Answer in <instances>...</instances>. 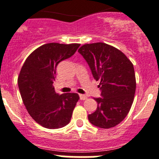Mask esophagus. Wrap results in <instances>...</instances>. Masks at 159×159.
Here are the masks:
<instances>
[{"instance_id":"esophagus-1","label":"esophagus","mask_w":159,"mask_h":159,"mask_svg":"<svg viewBox=\"0 0 159 159\" xmlns=\"http://www.w3.org/2000/svg\"><path fill=\"white\" fill-rule=\"evenodd\" d=\"M80 98L81 100H85V99H88V96L86 95H83V94H80Z\"/></svg>"}]
</instances>
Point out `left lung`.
<instances>
[{"instance_id":"1","label":"left lung","mask_w":159,"mask_h":159,"mask_svg":"<svg viewBox=\"0 0 159 159\" xmlns=\"http://www.w3.org/2000/svg\"><path fill=\"white\" fill-rule=\"evenodd\" d=\"M78 52L86 60L95 80H99L102 98L95 99L97 109L88 115L90 123L100 128L116 127L127 116L136 88L133 64L127 56L107 43H86Z\"/></svg>"}]
</instances>
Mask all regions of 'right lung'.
<instances>
[{"mask_svg": "<svg viewBox=\"0 0 159 159\" xmlns=\"http://www.w3.org/2000/svg\"><path fill=\"white\" fill-rule=\"evenodd\" d=\"M80 45L43 44L29 55L20 71L18 87L24 104L31 117L45 128L66 126L80 99L77 93L59 95L53 86L58 64L74 55Z\"/></svg>", "mask_w": 159, "mask_h": 159, "instance_id": "obj_1", "label": "right lung"}]
</instances>
